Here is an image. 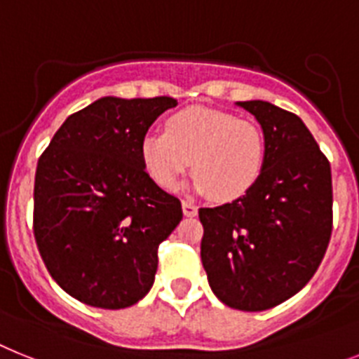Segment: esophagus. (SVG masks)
I'll use <instances>...</instances> for the list:
<instances>
[{
  "mask_svg": "<svg viewBox=\"0 0 359 359\" xmlns=\"http://www.w3.org/2000/svg\"><path fill=\"white\" fill-rule=\"evenodd\" d=\"M182 212L186 217H195L197 215V206L189 201H182Z\"/></svg>",
  "mask_w": 359,
  "mask_h": 359,
  "instance_id": "obj_1",
  "label": "esophagus"
}]
</instances>
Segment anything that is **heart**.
Instances as JSON below:
<instances>
[{
  "mask_svg": "<svg viewBox=\"0 0 359 359\" xmlns=\"http://www.w3.org/2000/svg\"><path fill=\"white\" fill-rule=\"evenodd\" d=\"M264 155V135L254 122L198 105L171 114L165 133H147L140 142L144 168L161 188H177L191 162L195 188L219 203L254 188Z\"/></svg>",
  "mask_w": 359,
  "mask_h": 359,
  "instance_id": "obj_1",
  "label": "heart"
}]
</instances>
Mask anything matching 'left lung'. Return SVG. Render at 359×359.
<instances>
[{
	"label": "left lung",
	"mask_w": 359,
	"mask_h": 359,
	"mask_svg": "<svg viewBox=\"0 0 359 359\" xmlns=\"http://www.w3.org/2000/svg\"><path fill=\"white\" fill-rule=\"evenodd\" d=\"M261 123L263 171L233 203L201 208V259L213 294L237 310L281 305L312 279L332 233V175L303 120L270 102H237Z\"/></svg>",
	"instance_id": "left-lung-1"
}]
</instances>
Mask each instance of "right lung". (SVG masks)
I'll use <instances>...</instances> for the list:
<instances>
[{"mask_svg": "<svg viewBox=\"0 0 359 359\" xmlns=\"http://www.w3.org/2000/svg\"><path fill=\"white\" fill-rule=\"evenodd\" d=\"M170 96H105L71 114L41 153L34 179V239L45 266L74 299L118 310L155 281L158 245L182 206L144 170L140 142Z\"/></svg>", "mask_w": 359, "mask_h": 359, "instance_id": "1", "label": "right lung"}]
</instances>
